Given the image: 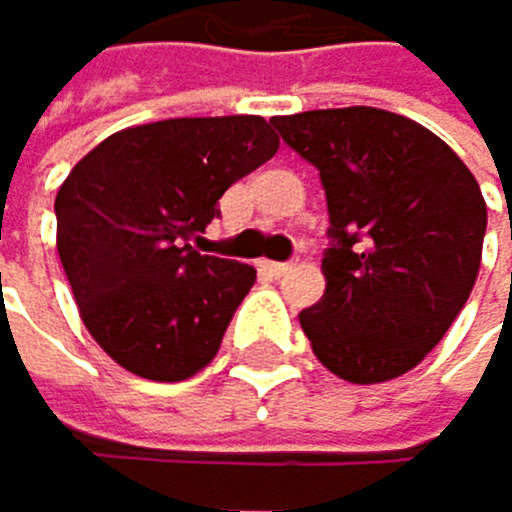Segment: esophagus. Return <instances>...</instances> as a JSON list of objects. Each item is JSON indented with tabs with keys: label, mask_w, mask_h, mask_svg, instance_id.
Returning <instances> with one entry per match:
<instances>
[{
	"label": "esophagus",
	"mask_w": 512,
	"mask_h": 512,
	"mask_svg": "<svg viewBox=\"0 0 512 512\" xmlns=\"http://www.w3.org/2000/svg\"><path fill=\"white\" fill-rule=\"evenodd\" d=\"M261 270L270 277H283L286 270H293V264L290 261H261Z\"/></svg>",
	"instance_id": "obj_1"
}]
</instances>
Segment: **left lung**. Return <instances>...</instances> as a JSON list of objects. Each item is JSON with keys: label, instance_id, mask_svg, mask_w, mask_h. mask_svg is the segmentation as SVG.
I'll return each mask as SVG.
<instances>
[{"label": "left lung", "instance_id": "obj_1", "mask_svg": "<svg viewBox=\"0 0 512 512\" xmlns=\"http://www.w3.org/2000/svg\"><path fill=\"white\" fill-rule=\"evenodd\" d=\"M270 123L318 168L328 197L325 296L299 312L312 353L357 385L408 373L475 286L488 229L475 175L436 133L379 107Z\"/></svg>", "mask_w": 512, "mask_h": 512}]
</instances>
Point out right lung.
<instances>
[{"label":"right lung","mask_w":512,"mask_h":512,"mask_svg":"<svg viewBox=\"0 0 512 512\" xmlns=\"http://www.w3.org/2000/svg\"><path fill=\"white\" fill-rule=\"evenodd\" d=\"M277 149L264 117H175L111 133L69 171L56 251L88 334L127 373L181 382L216 357L258 270L194 242Z\"/></svg>","instance_id":"right-lung-1"}]
</instances>
